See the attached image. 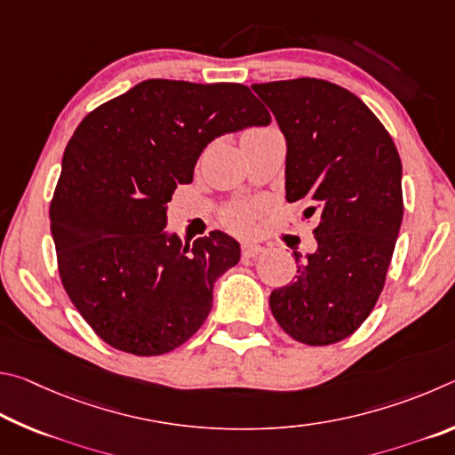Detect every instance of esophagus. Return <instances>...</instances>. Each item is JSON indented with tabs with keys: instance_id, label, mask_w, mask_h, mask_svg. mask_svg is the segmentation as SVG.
Returning <instances> with one entry per match:
<instances>
[{
	"instance_id": "34e87169",
	"label": "esophagus",
	"mask_w": 455,
	"mask_h": 455,
	"mask_svg": "<svg viewBox=\"0 0 455 455\" xmlns=\"http://www.w3.org/2000/svg\"><path fill=\"white\" fill-rule=\"evenodd\" d=\"M264 245L259 243H251V242H245L242 243V256L243 258H258L259 253H264Z\"/></svg>"
}]
</instances>
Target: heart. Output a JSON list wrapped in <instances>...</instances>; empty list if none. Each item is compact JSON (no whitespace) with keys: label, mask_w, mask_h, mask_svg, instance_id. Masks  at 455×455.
Instances as JSON below:
<instances>
[{"label":"heart","mask_w":455,"mask_h":455,"mask_svg":"<svg viewBox=\"0 0 455 455\" xmlns=\"http://www.w3.org/2000/svg\"><path fill=\"white\" fill-rule=\"evenodd\" d=\"M264 132H267V130H250V132H245L242 141L251 138V135L264 133ZM221 220H223V223H226L229 229H234V232L248 234L250 229H251V226H253V220H256V210H253L251 205H242V204L229 205L228 210H223Z\"/></svg>","instance_id":"heart-1"}]
</instances>
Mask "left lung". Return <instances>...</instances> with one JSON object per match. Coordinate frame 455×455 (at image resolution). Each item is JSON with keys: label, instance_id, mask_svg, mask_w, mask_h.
I'll use <instances>...</instances> for the list:
<instances>
[{"label": "left lung", "instance_id": "left-lung-1", "mask_svg": "<svg viewBox=\"0 0 455 455\" xmlns=\"http://www.w3.org/2000/svg\"><path fill=\"white\" fill-rule=\"evenodd\" d=\"M288 143L285 199L320 212L317 248L269 296L293 339L330 346L360 328L384 290L403 218L402 159L365 103L315 77L253 84Z\"/></svg>", "mask_w": 455, "mask_h": 455}]
</instances>
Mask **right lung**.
<instances>
[{"label": "right lung", "instance_id": "right-lung-1", "mask_svg": "<svg viewBox=\"0 0 455 455\" xmlns=\"http://www.w3.org/2000/svg\"><path fill=\"white\" fill-rule=\"evenodd\" d=\"M269 122L248 85L175 79H146L82 119L50 220L63 288L106 344L162 355L202 328L240 243L210 232L183 245L164 229L167 202L207 143Z\"/></svg>", "mask_w": 455, "mask_h": 455}]
</instances>
